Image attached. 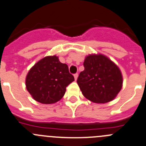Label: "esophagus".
<instances>
[{"label": "esophagus", "instance_id": "34e87169", "mask_svg": "<svg viewBox=\"0 0 146 146\" xmlns=\"http://www.w3.org/2000/svg\"><path fill=\"white\" fill-rule=\"evenodd\" d=\"M78 73H76V74H74V78H75V80H77V78H78Z\"/></svg>", "mask_w": 146, "mask_h": 146}]
</instances>
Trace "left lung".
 Listing matches in <instances>:
<instances>
[{"label":"left lung","instance_id":"8db88e82","mask_svg":"<svg viewBox=\"0 0 146 146\" xmlns=\"http://www.w3.org/2000/svg\"><path fill=\"white\" fill-rule=\"evenodd\" d=\"M84 70L77 83L85 98L93 103L111 101L121 91L123 76L118 66L105 55L90 54L85 58Z\"/></svg>","mask_w":146,"mask_h":146}]
</instances>
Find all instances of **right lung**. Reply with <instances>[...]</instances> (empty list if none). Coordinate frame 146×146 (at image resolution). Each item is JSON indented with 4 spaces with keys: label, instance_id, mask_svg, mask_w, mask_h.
<instances>
[{
    "label": "right lung",
    "instance_id": "right-lung-1",
    "mask_svg": "<svg viewBox=\"0 0 146 146\" xmlns=\"http://www.w3.org/2000/svg\"><path fill=\"white\" fill-rule=\"evenodd\" d=\"M73 80L68 66L60 63L58 56H49L30 69L25 78V86L35 100L53 104L63 97L66 87Z\"/></svg>",
    "mask_w": 146,
    "mask_h": 146
}]
</instances>
